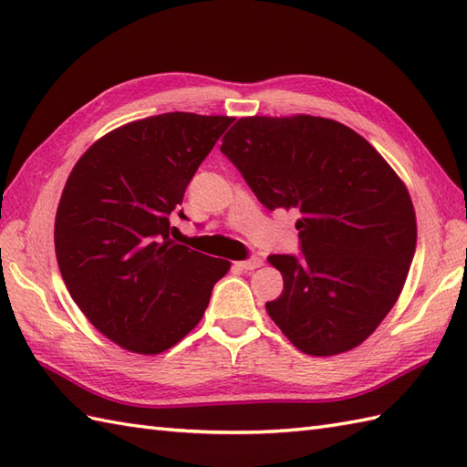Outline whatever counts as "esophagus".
Masks as SVG:
<instances>
[{
    "mask_svg": "<svg viewBox=\"0 0 467 467\" xmlns=\"http://www.w3.org/2000/svg\"><path fill=\"white\" fill-rule=\"evenodd\" d=\"M261 265H263V259H259V256H253V259H249V261L236 263V266H241L243 271H254V269H259Z\"/></svg>",
    "mask_w": 467,
    "mask_h": 467,
    "instance_id": "esophagus-1",
    "label": "esophagus"
}]
</instances>
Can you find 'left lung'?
Here are the masks:
<instances>
[{"label":"left lung","mask_w":467,"mask_h":467,"mask_svg":"<svg viewBox=\"0 0 467 467\" xmlns=\"http://www.w3.org/2000/svg\"><path fill=\"white\" fill-rule=\"evenodd\" d=\"M221 150L269 208H295L303 256L266 313L296 349L331 357L361 345L400 299L418 241L408 186L363 136L331 118L244 116Z\"/></svg>","instance_id":"left-lung-1"}]
</instances>
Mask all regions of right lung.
Masks as SVG:
<instances>
[{
  "label": "right lung",
  "instance_id": "right-lung-1",
  "mask_svg": "<svg viewBox=\"0 0 467 467\" xmlns=\"http://www.w3.org/2000/svg\"><path fill=\"white\" fill-rule=\"evenodd\" d=\"M231 124L192 112L128 122L67 176L54 224L59 273L88 321L126 351L158 355L184 339L231 269L176 244L168 221Z\"/></svg>",
  "mask_w": 467,
  "mask_h": 467
}]
</instances>
